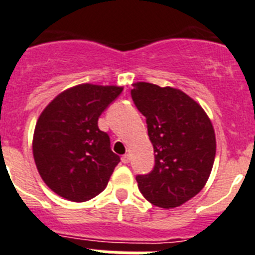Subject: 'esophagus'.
Instances as JSON below:
<instances>
[{"label":"esophagus","instance_id":"obj_1","mask_svg":"<svg viewBox=\"0 0 255 255\" xmlns=\"http://www.w3.org/2000/svg\"><path fill=\"white\" fill-rule=\"evenodd\" d=\"M122 162H123L124 164L129 163V155H128V154H124L123 157H122Z\"/></svg>","mask_w":255,"mask_h":255}]
</instances>
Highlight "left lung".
<instances>
[{"mask_svg": "<svg viewBox=\"0 0 255 255\" xmlns=\"http://www.w3.org/2000/svg\"><path fill=\"white\" fill-rule=\"evenodd\" d=\"M132 87L155 158L150 174L136 176L138 189L155 206H181L200 193L213 170L217 140L210 118L180 89L145 81Z\"/></svg>", "mask_w": 255, "mask_h": 255, "instance_id": "8db88e82", "label": "left lung"}]
</instances>
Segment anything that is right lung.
<instances>
[{
    "label": "right lung",
    "instance_id": "1",
    "mask_svg": "<svg viewBox=\"0 0 255 255\" xmlns=\"http://www.w3.org/2000/svg\"><path fill=\"white\" fill-rule=\"evenodd\" d=\"M122 91L117 85L79 84L42 110L32 150L38 174L54 193L85 202L106 188L121 158L113 153L110 137L97 122Z\"/></svg>",
    "mask_w": 255,
    "mask_h": 255
}]
</instances>
